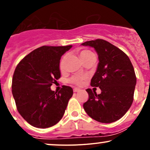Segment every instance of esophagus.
I'll return each mask as SVG.
<instances>
[{
  "instance_id": "34e87169",
  "label": "esophagus",
  "mask_w": 150,
  "mask_h": 150,
  "mask_svg": "<svg viewBox=\"0 0 150 150\" xmlns=\"http://www.w3.org/2000/svg\"><path fill=\"white\" fill-rule=\"evenodd\" d=\"M79 91H80V89H78V88H74V89H73L74 92H79Z\"/></svg>"
}]
</instances>
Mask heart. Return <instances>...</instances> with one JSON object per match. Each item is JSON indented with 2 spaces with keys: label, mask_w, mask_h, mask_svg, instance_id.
I'll return each mask as SVG.
<instances>
[{
  "label": "heart",
  "mask_w": 150,
  "mask_h": 150,
  "mask_svg": "<svg viewBox=\"0 0 150 150\" xmlns=\"http://www.w3.org/2000/svg\"><path fill=\"white\" fill-rule=\"evenodd\" d=\"M92 53H93L91 52V51H87V50H83V51H81L80 55L81 58H82V59H84L86 56H89V55H90V54H92ZM65 59H66V56H64L63 58H61V61H60L59 68L61 70H64ZM86 78H87V76H86V75H75V76L73 77L71 79H70V82H71V83H73V84H75V85L80 86L83 84L84 80H86Z\"/></svg>",
  "instance_id": "heart-1"
}]
</instances>
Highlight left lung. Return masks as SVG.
I'll list each match as a JSON object with an SVG mask.
<instances>
[{
    "mask_svg": "<svg viewBox=\"0 0 150 150\" xmlns=\"http://www.w3.org/2000/svg\"><path fill=\"white\" fill-rule=\"evenodd\" d=\"M82 46L94 48L99 63L91 80L92 87L100 88V94L87 89L89 99L83 104L86 113L98 122L110 123L122 118L131 106L136 76L130 58L121 50L103 40L89 41Z\"/></svg>",
    "mask_w": 150,
    "mask_h": 150,
    "instance_id": "8db88e82",
    "label": "left lung"
}]
</instances>
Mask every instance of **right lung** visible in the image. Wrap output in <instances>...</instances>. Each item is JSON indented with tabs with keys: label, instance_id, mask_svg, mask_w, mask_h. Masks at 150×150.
<instances>
[{
	"label": "right lung",
	"instance_id": "add662e5",
	"mask_svg": "<svg viewBox=\"0 0 150 150\" xmlns=\"http://www.w3.org/2000/svg\"><path fill=\"white\" fill-rule=\"evenodd\" d=\"M72 46L39 47L27 55L15 68L12 93L18 112L32 126L49 128L64 115L73 89L64 85L57 92L51 90V86L61 77L60 60Z\"/></svg>",
	"mask_w": 150,
	"mask_h": 150
}]
</instances>
